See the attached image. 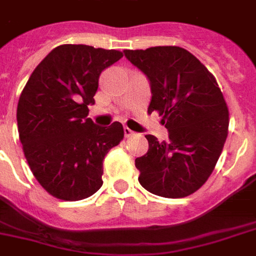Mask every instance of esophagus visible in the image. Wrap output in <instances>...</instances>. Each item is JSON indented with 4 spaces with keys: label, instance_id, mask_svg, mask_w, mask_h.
<instances>
[{
    "label": "esophagus",
    "instance_id": "obj_1",
    "mask_svg": "<svg viewBox=\"0 0 256 256\" xmlns=\"http://www.w3.org/2000/svg\"><path fill=\"white\" fill-rule=\"evenodd\" d=\"M124 136H126V138H128V136H134V134H136V132H132V130L130 128H128V126H124Z\"/></svg>",
    "mask_w": 256,
    "mask_h": 256
}]
</instances>
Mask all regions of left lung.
<instances>
[{
    "label": "left lung",
    "instance_id": "obj_1",
    "mask_svg": "<svg viewBox=\"0 0 256 256\" xmlns=\"http://www.w3.org/2000/svg\"><path fill=\"white\" fill-rule=\"evenodd\" d=\"M152 85L148 114L156 112L168 142L146 136L148 152L136 160L140 183L152 194L184 198L206 183L228 134V108L207 68L179 46L124 50Z\"/></svg>",
    "mask_w": 256,
    "mask_h": 256
}]
</instances>
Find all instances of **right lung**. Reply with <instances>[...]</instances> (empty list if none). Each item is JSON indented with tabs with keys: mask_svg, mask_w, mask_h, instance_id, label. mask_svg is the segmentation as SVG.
<instances>
[{
	"mask_svg": "<svg viewBox=\"0 0 256 256\" xmlns=\"http://www.w3.org/2000/svg\"><path fill=\"white\" fill-rule=\"evenodd\" d=\"M120 50L60 45L34 69L17 106L22 150L38 183L52 196L81 200L100 190L104 158L124 140V126L88 118L102 70L120 61Z\"/></svg>",
	"mask_w": 256,
	"mask_h": 256,
	"instance_id": "1",
	"label": "right lung"
}]
</instances>
